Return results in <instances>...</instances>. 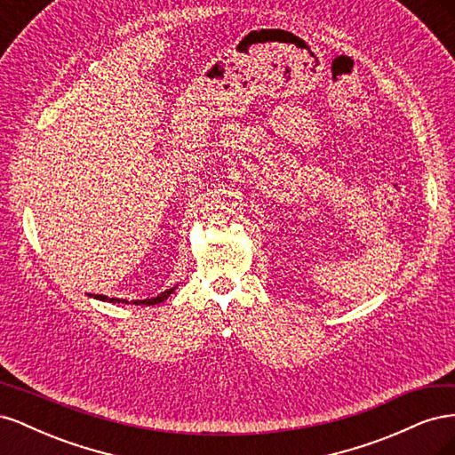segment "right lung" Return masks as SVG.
Returning <instances> with one entry per match:
<instances>
[{"label":"right lung","mask_w":455,"mask_h":455,"mask_svg":"<svg viewBox=\"0 0 455 455\" xmlns=\"http://www.w3.org/2000/svg\"><path fill=\"white\" fill-rule=\"evenodd\" d=\"M172 291L174 288H169V291H164V292H161L159 296H156V298H149V299H134L132 304L134 306H156V304H159V301H164L167 299L171 294H172ZM92 298H96V299H102V301H106L108 298L106 296H100V294H91ZM109 301H112V304H129L127 299H119V298H109Z\"/></svg>","instance_id":"right-lung-1"}]
</instances>
